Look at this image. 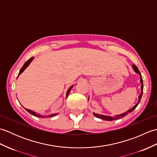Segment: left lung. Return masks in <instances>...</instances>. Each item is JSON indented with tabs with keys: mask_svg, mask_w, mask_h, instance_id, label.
<instances>
[{
	"mask_svg": "<svg viewBox=\"0 0 157 157\" xmlns=\"http://www.w3.org/2000/svg\"><path fill=\"white\" fill-rule=\"evenodd\" d=\"M132 67L133 69H134V71L136 73H138V74L140 75V83H141V94H140V96H138V102L137 104H136L135 106H133V107L131 109L128 110V111L124 113H122V114L121 115H116L115 117H111V116H106V115H100V114H98V113H94L93 114H94V115L95 117H98L99 119H103V120H105V121H113V120H117V119H121L122 117H123L126 116L128 114H129V113L132 112L137 107V106L138 105V104L140 103V100H141V98H142V94H143V80H142V75H141V73L140 72V71L138 70V67H136L135 65H132Z\"/></svg>",
	"mask_w": 157,
	"mask_h": 157,
	"instance_id": "obj_1",
	"label": "left lung"
}]
</instances>
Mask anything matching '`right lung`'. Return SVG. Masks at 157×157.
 <instances>
[{"label":"right lung","mask_w":157,"mask_h":157,"mask_svg":"<svg viewBox=\"0 0 157 157\" xmlns=\"http://www.w3.org/2000/svg\"><path fill=\"white\" fill-rule=\"evenodd\" d=\"M34 59V57H31L30 59H29L28 61H26L25 63H24V65H23V66L22 67V68L20 69V71H19V75H18V76H17V78L19 77V75L21 74V73L24 71V70L28 67L29 66V65L30 64V63L32 61V60ZM73 88V86H71V87L69 88V89L68 90H67V94H66V97H67V96L69 95V92H70V91H71V89ZM26 111H27L28 113H30V114H32V115H34V116H36V117H41V118H45V117H53V116H55V115H57V113H55V114H51V115H48V116H44V115H40V114H38V113H36V112H34V111H31V110H29V109H25Z\"/></svg>","instance_id":"add662e5"}]
</instances>
